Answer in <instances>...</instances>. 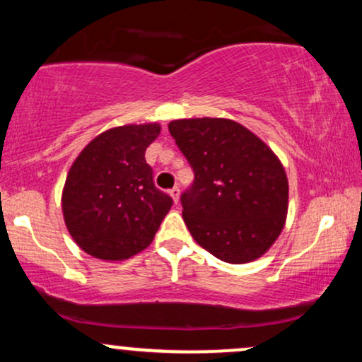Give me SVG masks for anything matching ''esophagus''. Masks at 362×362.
<instances>
[{"mask_svg": "<svg viewBox=\"0 0 362 362\" xmlns=\"http://www.w3.org/2000/svg\"><path fill=\"white\" fill-rule=\"evenodd\" d=\"M170 195H172V199H173V202H178V195H180V189H178V187H173L172 190H170Z\"/></svg>", "mask_w": 362, "mask_h": 362, "instance_id": "1", "label": "esophagus"}]
</instances>
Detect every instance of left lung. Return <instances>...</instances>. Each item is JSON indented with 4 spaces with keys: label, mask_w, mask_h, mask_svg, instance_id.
Returning <instances> with one entry per match:
<instances>
[{
    "label": "left lung",
    "mask_w": 362,
    "mask_h": 362,
    "mask_svg": "<svg viewBox=\"0 0 362 362\" xmlns=\"http://www.w3.org/2000/svg\"><path fill=\"white\" fill-rule=\"evenodd\" d=\"M168 131L194 170L180 199L192 238L228 264L264 255L288 214V177L276 153L230 119L172 120Z\"/></svg>",
    "instance_id": "left-lung-1"
}]
</instances>
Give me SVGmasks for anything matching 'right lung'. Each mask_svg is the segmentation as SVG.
I'll list each match as a JSON object with an SVG mask.
<instances>
[{"mask_svg":"<svg viewBox=\"0 0 362 362\" xmlns=\"http://www.w3.org/2000/svg\"><path fill=\"white\" fill-rule=\"evenodd\" d=\"M160 124H127L102 132L78 155L61 206L78 247L100 260H126L155 238L173 201L153 184L146 148Z\"/></svg>","mask_w":362,"mask_h":362,"instance_id":"obj_1","label":"right lung"}]
</instances>
